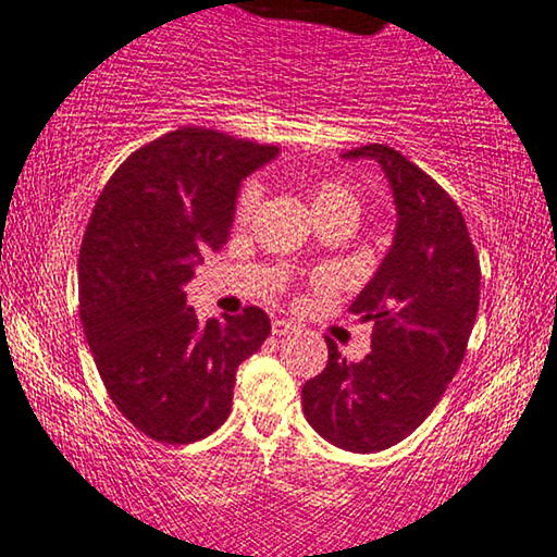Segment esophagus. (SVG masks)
Masks as SVG:
<instances>
[{"mask_svg":"<svg viewBox=\"0 0 557 557\" xmlns=\"http://www.w3.org/2000/svg\"><path fill=\"white\" fill-rule=\"evenodd\" d=\"M290 331H296V326H294V323H288V321H273L271 323V333H273V336H276V338H281V336H288V333Z\"/></svg>","mask_w":557,"mask_h":557,"instance_id":"obj_1","label":"esophagus"}]
</instances>
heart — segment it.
<instances>
[{
	"instance_id": "b5f03b06",
	"label": "heart",
	"mask_w": 557,
	"mask_h": 557,
	"mask_svg": "<svg viewBox=\"0 0 557 557\" xmlns=\"http://www.w3.org/2000/svg\"><path fill=\"white\" fill-rule=\"evenodd\" d=\"M256 203H259V184L246 182L242 186V191H238V196H236V207H234L236 224H246V221L251 219ZM313 211L315 213L344 211L356 221L358 199H356V194L348 189V186L338 184V182H323L321 186H315V191H313Z\"/></svg>"
}]
</instances>
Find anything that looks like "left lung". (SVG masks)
<instances>
[{"label":"left lung","instance_id":"1","mask_svg":"<svg viewBox=\"0 0 557 557\" xmlns=\"http://www.w3.org/2000/svg\"><path fill=\"white\" fill-rule=\"evenodd\" d=\"M344 159L383 169L396 203V236L348 311L373 321L371 354L350 363L329 338V363L306 381V421L333 446L375 453L421 425L463 363L481 301V263L456 201L386 144Z\"/></svg>","mask_w":557,"mask_h":557}]
</instances>
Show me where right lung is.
Listing matches in <instances>:
<instances>
[{
	"label": "right lung",
	"instance_id": "obj_1",
	"mask_svg": "<svg viewBox=\"0 0 557 557\" xmlns=\"http://www.w3.org/2000/svg\"><path fill=\"white\" fill-rule=\"evenodd\" d=\"M276 147L213 129L169 132L114 171L79 251V313L114 406L184 446L226 421L236 368L271 333L259 306L199 321L184 286L228 242L236 196Z\"/></svg>",
	"mask_w": 557,
	"mask_h": 557
}]
</instances>
